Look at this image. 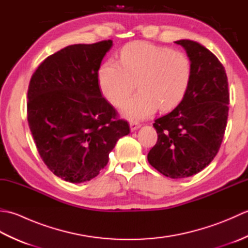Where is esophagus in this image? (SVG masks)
Returning <instances> with one entry per match:
<instances>
[{
  "mask_svg": "<svg viewBox=\"0 0 248 248\" xmlns=\"http://www.w3.org/2000/svg\"><path fill=\"white\" fill-rule=\"evenodd\" d=\"M139 128H140V123H138V121H131V123H130V130L132 131V132L135 130H138Z\"/></svg>",
  "mask_w": 248,
  "mask_h": 248,
  "instance_id": "34e87169",
  "label": "esophagus"
}]
</instances>
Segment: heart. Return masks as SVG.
I'll return each instance as SVG.
<instances>
[{"label": "heart", "mask_w": 248, "mask_h": 248, "mask_svg": "<svg viewBox=\"0 0 248 248\" xmlns=\"http://www.w3.org/2000/svg\"><path fill=\"white\" fill-rule=\"evenodd\" d=\"M192 78L186 54L146 41H134L120 52V62L108 60L100 67L98 82L103 96L118 107L135 89L121 113L130 119L149 117L159 108L168 110L186 97Z\"/></svg>", "instance_id": "b5f03b06"}]
</instances>
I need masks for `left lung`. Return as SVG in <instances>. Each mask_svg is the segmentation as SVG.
<instances>
[{
    "label": "left lung",
    "mask_w": 248,
    "mask_h": 248,
    "mask_svg": "<svg viewBox=\"0 0 248 248\" xmlns=\"http://www.w3.org/2000/svg\"><path fill=\"white\" fill-rule=\"evenodd\" d=\"M176 44L192 62L191 84L178 107L155 120L157 141L147 155L151 166L172 179L191 177L212 162L229 110L228 80L217 57L196 41Z\"/></svg>",
    "instance_id": "8db88e82"
}]
</instances>
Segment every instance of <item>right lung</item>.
Returning <instances> with one entry per match:
<instances>
[{
    "instance_id": "add662e5",
    "label": "right lung",
    "mask_w": 248,
    "mask_h": 248,
    "mask_svg": "<svg viewBox=\"0 0 248 248\" xmlns=\"http://www.w3.org/2000/svg\"><path fill=\"white\" fill-rule=\"evenodd\" d=\"M112 40L72 45L46 57L31 76L28 121L41 159L55 176L89 181L107 166L125 120L102 97L98 71Z\"/></svg>"
}]
</instances>
